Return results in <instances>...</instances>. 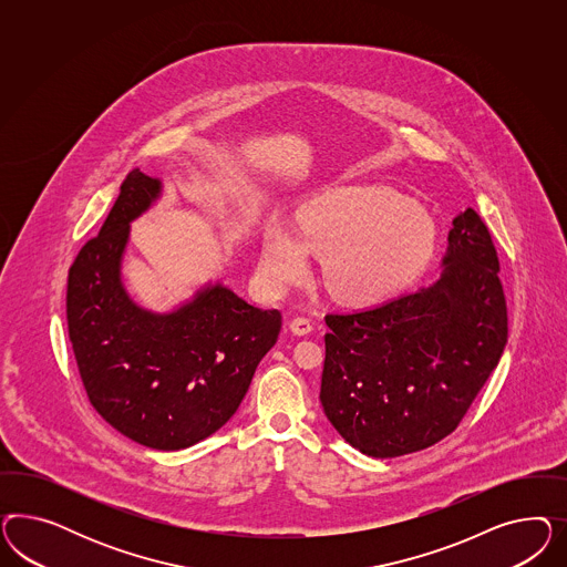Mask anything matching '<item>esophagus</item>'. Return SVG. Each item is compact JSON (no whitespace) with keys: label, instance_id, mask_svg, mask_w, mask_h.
I'll use <instances>...</instances> for the list:
<instances>
[{"label":"esophagus","instance_id":"obj_1","mask_svg":"<svg viewBox=\"0 0 567 567\" xmlns=\"http://www.w3.org/2000/svg\"><path fill=\"white\" fill-rule=\"evenodd\" d=\"M311 320L308 318H295L291 322L292 334H297V337H306L311 332Z\"/></svg>","mask_w":567,"mask_h":567}]
</instances>
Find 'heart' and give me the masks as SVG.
I'll use <instances>...</instances> for the list:
<instances>
[{
	"instance_id": "heart-1",
	"label": "heart",
	"mask_w": 567,
	"mask_h": 567,
	"mask_svg": "<svg viewBox=\"0 0 567 567\" xmlns=\"http://www.w3.org/2000/svg\"><path fill=\"white\" fill-rule=\"evenodd\" d=\"M299 234L270 224L259 258L266 291L280 292L309 275V251L324 256L328 291L344 301H377L410 285L434 254L429 212L384 187L328 190L301 209Z\"/></svg>"
}]
</instances>
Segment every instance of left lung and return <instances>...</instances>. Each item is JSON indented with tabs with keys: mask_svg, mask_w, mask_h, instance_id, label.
Masks as SVG:
<instances>
[{
	"mask_svg": "<svg viewBox=\"0 0 567 567\" xmlns=\"http://www.w3.org/2000/svg\"><path fill=\"white\" fill-rule=\"evenodd\" d=\"M446 240L436 282L327 316L320 401L363 455L399 457L443 441L503 355L507 306L491 233L467 207Z\"/></svg>",
	"mask_w": 567,
	"mask_h": 567,
	"instance_id": "obj_1",
	"label": "left lung"
}]
</instances>
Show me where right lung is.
Masks as SVG:
<instances>
[{"label":"right lung","mask_w":567,"mask_h":567,"mask_svg":"<svg viewBox=\"0 0 567 567\" xmlns=\"http://www.w3.org/2000/svg\"><path fill=\"white\" fill-rule=\"evenodd\" d=\"M159 195V178L128 172L100 235L70 266L66 318L91 405L138 445L178 451L239 410L282 316L220 282L164 313L135 303L122 285V258L131 223Z\"/></svg>","instance_id":"obj_1"}]
</instances>
